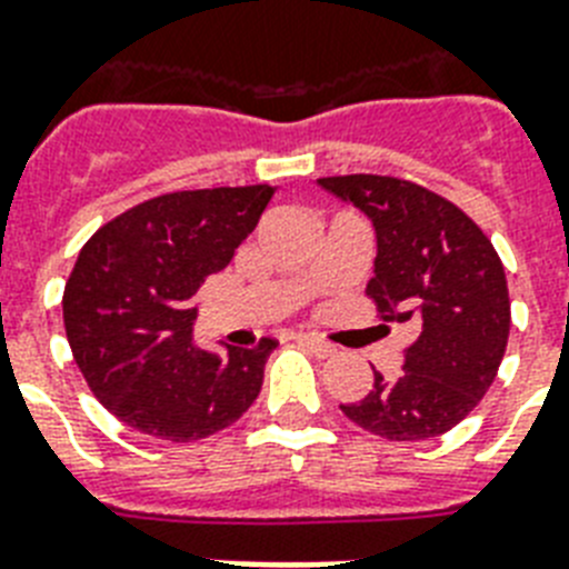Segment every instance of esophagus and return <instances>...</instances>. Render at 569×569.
Returning <instances> with one entry per match:
<instances>
[{
    "label": "esophagus",
    "mask_w": 569,
    "mask_h": 569,
    "mask_svg": "<svg viewBox=\"0 0 569 569\" xmlns=\"http://www.w3.org/2000/svg\"><path fill=\"white\" fill-rule=\"evenodd\" d=\"M299 340H302V346H308V349H311L317 358H335V355H337V346H335V342H328L326 337L302 335Z\"/></svg>",
    "instance_id": "esophagus-1"
}]
</instances>
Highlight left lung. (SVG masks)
<instances>
[{"label":"left lung","instance_id":"8db88e82","mask_svg":"<svg viewBox=\"0 0 569 569\" xmlns=\"http://www.w3.org/2000/svg\"><path fill=\"white\" fill-rule=\"evenodd\" d=\"M319 186L372 218L378 258L366 296L383 322L416 331L398 378L375 372L372 392L340 410L389 442L448 433L495 383L509 342V284L495 243L457 203L419 182L346 173Z\"/></svg>","mask_w":569,"mask_h":569}]
</instances>
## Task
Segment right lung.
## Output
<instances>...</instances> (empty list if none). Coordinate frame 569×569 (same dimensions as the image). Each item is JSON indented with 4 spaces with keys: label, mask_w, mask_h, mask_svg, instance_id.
Wrapping results in <instances>:
<instances>
[{
    "label": "right lung",
    "mask_w": 569,
    "mask_h": 569,
    "mask_svg": "<svg viewBox=\"0 0 569 569\" xmlns=\"http://www.w3.org/2000/svg\"><path fill=\"white\" fill-rule=\"evenodd\" d=\"M273 186L171 191L107 220L63 290L66 340L92 396L119 421L166 442H197L238 421L279 346L227 355L191 346V305L256 229Z\"/></svg>",
    "instance_id": "1"
}]
</instances>
